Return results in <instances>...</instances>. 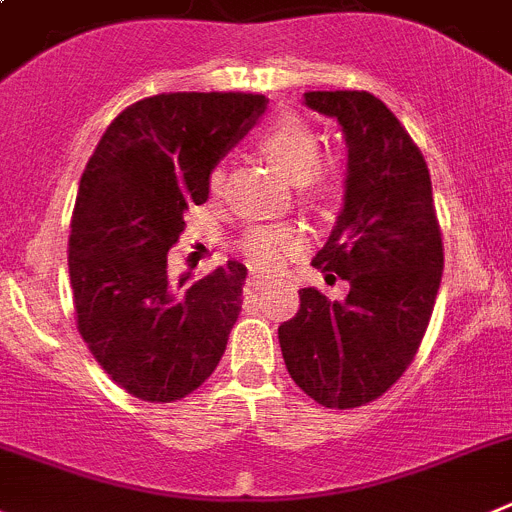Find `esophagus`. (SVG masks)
<instances>
[{"label": "esophagus", "instance_id": "34e87169", "mask_svg": "<svg viewBox=\"0 0 512 512\" xmlns=\"http://www.w3.org/2000/svg\"><path fill=\"white\" fill-rule=\"evenodd\" d=\"M246 289H248V294H259V292H264L266 289V279H261V276H248L246 279Z\"/></svg>", "mask_w": 512, "mask_h": 512}]
</instances>
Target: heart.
<instances>
[{
    "label": "heart",
    "instance_id": "heart-1",
    "mask_svg": "<svg viewBox=\"0 0 512 512\" xmlns=\"http://www.w3.org/2000/svg\"><path fill=\"white\" fill-rule=\"evenodd\" d=\"M261 149L289 180L299 182L304 190H327L330 172L322 164H314L317 154H320V137L299 116H276L261 134ZM220 185H223V170L215 167L213 175H210V187L218 190ZM304 243H307V238H304L302 228L289 223H271L251 228L243 236L241 251L256 271L279 274V271L287 269L294 256L302 253Z\"/></svg>",
    "mask_w": 512,
    "mask_h": 512
}]
</instances>
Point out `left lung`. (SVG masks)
<instances>
[{
	"instance_id": "1",
	"label": "left lung",
	"mask_w": 512,
	"mask_h": 512,
	"mask_svg": "<svg viewBox=\"0 0 512 512\" xmlns=\"http://www.w3.org/2000/svg\"><path fill=\"white\" fill-rule=\"evenodd\" d=\"M348 144L345 203L312 264L348 297L299 289V312L279 327L292 381L327 409H355L388 391L414 360L444 269V246L424 154L381 98L309 91Z\"/></svg>"
}]
</instances>
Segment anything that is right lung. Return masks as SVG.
Listing matches in <instances>:
<instances>
[{
    "instance_id": "add662e5",
    "label": "right lung",
    "mask_w": 512,
    "mask_h": 512,
    "mask_svg": "<svg viewBox=\"0 0 512 512\" xmlns=\"http://www.w3.org/2000/svg\"><path fill=\"white\" fill-rule=\"evenodd\" d=\"M259 93H159L121 111L83 170L68 238L75 322L109 378L149 403L203 386L241 312L246 266L187 284L167 253L210 172L264 114Z\"/></svg>"
}]
</instances>
